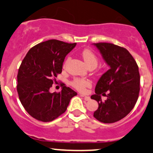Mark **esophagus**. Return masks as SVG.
<instances>
[{"mask_svg": "<svg viewBox=\"0 0 153 153\" xmlns=\"http://www.w3.org/2000/svg\"><path fill=\"white\" fill-rule=\"evenodd\" d=\"M80 95H81V97H84V99H85L86 101H89V100H90V97L89 96H86V95H83V94H80Z\"/></svg>", "mask_w": 153, "mask_h": 153, "instance_id": "1", "label": "esophagus"}]
</instances>
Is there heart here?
I'll list each match as a JSON object with an SVG mask.
<instances>
[{
  "label": "heart",
  "mask_w": 153,
  "mask_h": 153,
  "mask_svg": "<svg viewBox=\"0 0 153 153\" xmlns=\"http://www.w3.org/2000/svg\"><path fill=\"white\" fill-rule=\"evenodd\" d=\"M82 57L83 59H84V62H85L86 65L87 67L89 66L94 65L96 67L97 64H98V58H97L96 55L93 53L91 50L89 49H85V50L83 51L82 52ZM69 60V58H68L66 61L65 64L66 65L67 62ZM72 86L77 89L78 90L81 91V92H84L86 90V89L89 86H91V82L89 80L85 79V78H76L72 81Z\"/></svg>",
  "instance_id": "1"
}]
</instances>
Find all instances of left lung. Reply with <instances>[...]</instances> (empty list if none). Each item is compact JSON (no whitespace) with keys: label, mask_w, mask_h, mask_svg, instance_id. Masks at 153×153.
Wrapping results in <instances>:
<instances>
[{"label":"left lung","mask_w":153,"mask_h":153,"mask_svg":"<svg viewBox=\"0 0 153 153\" xmlns=\"http://www.w3.org/2000/svg\"><path fill=\"white\" fill-rule=\"evenodd\" d=\"M109 67L95 86L92 99L98 103L94 117L106 124L116 122L131 112L138 100L140 75L136 61L125 48L109 43L93 44ZM108 92L105 102L101 95Z\"/></svg>","instance_id":"8db88e82"}]
</instances>
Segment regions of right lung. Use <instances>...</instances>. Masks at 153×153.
<instances>
[{"label": "right lung", "instance_id": "1", "mask_svg": "<svg viewBox=\"0 0 153 153\" xmlns=\"http://www.w3.org/2000/svg\"><path fill=\"white\" fill-rule=\"evenodd\" d=\"M76 46L49 40L31 48L21 62L18 73V91L21 104L38 121L49 122L67 110L77 92L64 86L60 92L51 93L53 78L62 72L65 57Z\"/></svg>", "mask_w": 153, "mask_h": 153}]
</instances>
